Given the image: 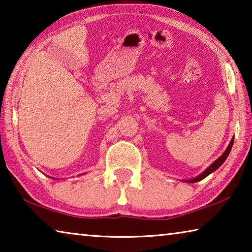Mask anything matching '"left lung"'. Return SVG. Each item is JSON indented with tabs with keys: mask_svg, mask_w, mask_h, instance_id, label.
<instances>
[{
	"mask_svg": "<svg viewBox=\"0 0 252 252\" xmlns=\"http://www.w3.org/2000/svg\"><path fill=\"white\" fill-rule=\"evenodd\" d=\"M233 140H234V138H232V139H231V141H230L229 146L227 147V149H225V151L222 153V155H221V156L218 158V159H217L215 162H212V163H211L210 165H209V167H208L206 170H204V171H203L202 173H200L199 176H198V177H195V178L188 179V180H183V182L194 183V182L201 181L202 179H204L206 177H208L209 174L212 173V172H215L217 169L220 168L221 165H222L223 162L225 161V159H227V158H228L230 151H231V148H232V146H233Z\"/></svg>",
	"mask_w": 252,
	"mask_h": 252,
	"instance_id": "left-lung-1",
	"label": "left lung"
}]
</instances>
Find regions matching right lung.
Segmentation results:
<instances>
[{
    "instance_id": "add662e5",
    "label": "right lung",
    "mask_w": 252,
    "mask_h": 252,
    "mask_svg": "<svg viewBox=\"0 0 252 252\" xmlns=\"http://www.w3.org/2000/svg\"><path fill=\"white\" fill-rule=\"evenodd\" d=\"M52 179H55V178H52Z\"/></svg>"
}]
</instances>
